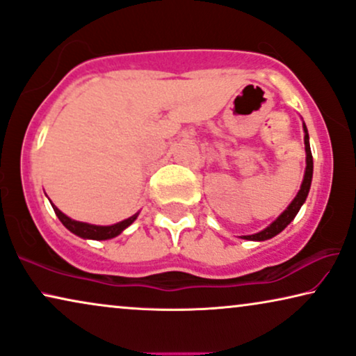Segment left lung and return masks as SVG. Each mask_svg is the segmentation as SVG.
Returning <instances> with one entry per match:
<instances>
[{"mask_svg":"<svg viewBox=\"0 0 356 356\" xmlns=\"http://www.w3.org/2000/svg\"><path fill=\"white\" fill-rule=\"evenodd\" d=\"M302 130H305V149H306V170H305V179H302L301 188L298 192V195L293 198V202L288 205L285 211L282 213L280 216L275 220L272 225L265 227V229L260 231V233L250 234V236H243V239L248 241H267L273 236H277L278 233H282L285 227L290 225V222L295 220V216L300 211V208L302 207V203L306 202L307 193H309L311 188V181H312V154H311V146H309V135H307V129L306 125H302Z\"/></svg>","mask_w":356,"mask_h":356,"instance_id":"1","label":"left lung"}]
</instances>
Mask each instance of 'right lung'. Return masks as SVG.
I'll return each instance as SVG.
<instances>
[{
	"instance_id": "obj_1",
	"label": "right lung",
	"mask_w": 356,
	"mask_h": 356,
	"mask_svg": "<svg viewBox=\"0 0 356 356\" xmlns=\"http://www.w3.org/2000/svg\"><path fill=\"white\" fill-rule=\"evenodd\" d=\"M51 207H54L55 215L58 216V220L61 222H63V226L66 227V229H70L71 233L79 236V238L94 239V241H106V239L115 238V236L120 234L123 229H127V227H129L131 222L136 220V216H138V213H135L134 216L127 218V220H123L120 222H115V225L97 226V225H89V222L71 220L70 216H66L65 213H61L58 208L54 205V203H51Z\"/></svg>"
}]
</instances>
